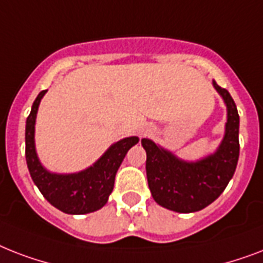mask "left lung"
Instances as JSON below:
<instances>
[{
	"instance_id": "1",
	"label": "left lung",
	"mask_w": 263,
	"mask_h": 263,
	"mask_svg": "<svg viewBox=\"0 0 263 263\" xmlns=\"http://www.w3.org/2000/svg\"><path fill=\"white\" fill-rule=\"evenodd\" d=\"M222 97L228 119L224 139L214 154L196 162L177 158L153 140L142 139L146 150L148 188L157 203L177 213H194L214 202L232 179L239 160V113L231 94L213 80Z\"/></svg>"
}]
</instances>
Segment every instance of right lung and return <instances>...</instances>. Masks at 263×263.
Wrapping results in <instances>:
<instances>
[{"mask_svg":"<svg viewBox=\"0 0 263 263\" xmlns=\"http://www.w3.org/2000/svg\"><path fill=\"white\" fill-rule=\"evenodd\" d=\"M46 91L38 94L26 123V161L32 181L47 202L67 214H87L99 210L113 191L116 173L124 157L139 142V138L131 136L116 142L92 166L82 172L71 175L49 172L39 162L34 139L38 106Z\"/></svg>","mask_w":263,"mask_h":263,"instance_id":"add662e5","label":"right lung"}]
</instances>
